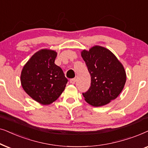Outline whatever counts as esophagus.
I'll list each match as a JSON object with an SVG mask.
<instances>
[{"label": "esophagus", "instance_id": "obj_1", "mask_svg": "<svg viewBox=\"0 0 148 148\" xmlns=\"http://www.w3.org/2000/svg\"><path fill=\"white\" fill-rule=\"evenodd\" d=\"M76 81V78H72V79H70V84H75Z\"/></svg>", "mask_w": 148, "mask_h": 148}]
</instances>
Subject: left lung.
Wrapping results in <instances>:
<instances>
[{"label":"left lung","mask_w":148,"mask_h":148,"mask_svg":"<svg viewBox=\"0 0 148 148\" xmlns=\"http://www.w3.org/2000/svg\"><path fill=\"white\" fill-rule=\"evenodd\" d=\"M81 56L91 78L90 88L82 93L85 101L94 107H99L115 99L127 80L123 64L109 49L101 46L83 50Z\"/></svg>","instance_id":"1"}]
</instances>
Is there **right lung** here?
I'll list each match as a JSON object with an SVG mask.
<instances>
[{
    "label": "right lung",
    "instance_id": "1",
    "mask_svg": "<svg viewBox=\"0 0 148 148\" xmlns=\"http://www.w3.org/2000/svg\"><path fill=\"white\" fill-rule=\"evenodd\" d=\"M56 57L55 51L41 49L27 61L21 73L23 90L42 105L58 99L68 82L62 68L55 64Z\"/></svg>",
    "mask_w": 148,
    "mask_h": 148
}]
</instances>
